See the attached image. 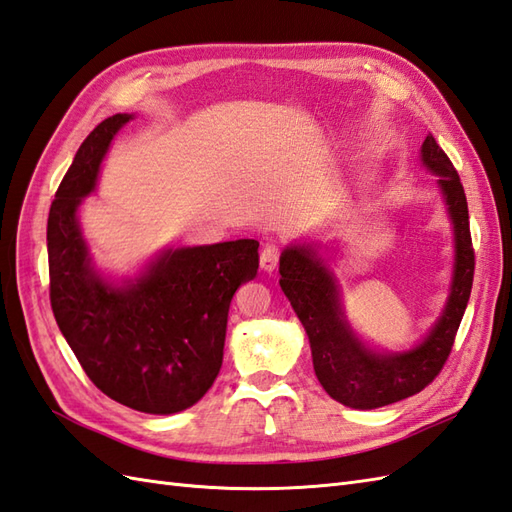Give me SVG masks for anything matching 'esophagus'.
Masks as SVG:
<instances>
[{
    "label": "esophagus",
    "mask_w": 512,
    "mask_h": 512,
    "mask_svg": "<svg viewBox=\"0 0 512 512\" xmlns=\"http://www.w3.org/2000/svg\"><path fill=\"white\" fill-rule=\"evenodd\" d=\"M279 259H281V248L277 244H266L264 251H261V255H259V264L266 272H272V270H277Z\"/></svg>",
    "instance_id": "1"
}]
</instances>
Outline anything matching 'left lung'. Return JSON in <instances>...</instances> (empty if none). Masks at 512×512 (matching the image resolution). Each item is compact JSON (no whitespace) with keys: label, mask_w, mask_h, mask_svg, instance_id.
Segmentation results:
<instances>
[{"label":"left lung","mask_w":512,"mask_h":512,"mask_svg":"<svg viewBox=\"0 0 512 512\" xmlns=\"http://www.w3.org/2000/svg\"><path fill=\"white\" fill-rule=\"evenodd\" d=\"M422 162L437 175L454 225L456 264L452 292L441 318L422 344L398 355H378L352 335L331 270L309 246L285 248L279 259L281 290L290 298L309 335L313 370L326 393L352 409H378L428 387L448 361L474 283L467 199L461 177L430 134L422 144Z\"/></svg>","instance_id":"8db88e82"}]
</instances>
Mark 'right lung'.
<instances>
[{
  "label": "right lung",
  "mask_w": 512,
  "mask_h": 512,
  "mask_svg": "<svg viewBox=\"0 0 512 512\" xmlns=\"http://www.w3.org/2000/svg\"><path fill=\"white\" fill-rule=\"evenodd\" d=\"M131 114L101 121L77 149L47 220L49 300L86 376L129 409L170 415L199 402L222 365L235 290L255 279L259 242L166 251L123 287L90 264L77 207L95 190L110 142Z\"/></svg>",
  "instance_id": "obj_1"
}]
</instances>
